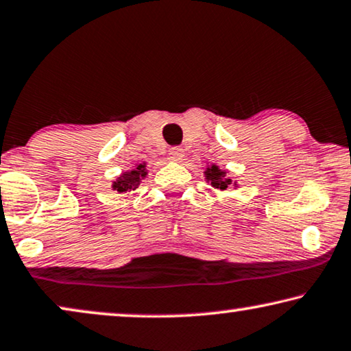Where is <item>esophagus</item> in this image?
<instances>
[{
	"instance_id": "1",
	"label": "esophagus",
	"mask_w": 351,
	"mask_h": 351,
	"mask_svg": "<svg viewBox=\"0 0 351 351\" xmlns=\"http://www.w3.org/2000/svg\"><path fill=\"white\" fill-rule=\"evenodd\" d=\"M169 157L173 162H181L182 157H184V151H182L181 147H171L169 151Z\"/></svg>"
}]
</instances>
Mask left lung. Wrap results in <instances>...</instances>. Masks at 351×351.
I'll use <instances>...</instances> for the list:
<instances>
[{"label": "left lung", "instance_id": "obj_1", "mask_svg": "<svg viewBox=\"0 0 351 351\" xmlns=\"http://www.w3.org/2000/svg\"><path fill=\"white\" fill-rule=\"evenodd\" d=\"M205 180L211 182V186H213L215 189H219V191H226L227 187L230 186L237 187V181H232L230 178L227 176V171L219 169V167L215 164L208 165V169L205 170Z\"/></svg>", "mask_w": 351, "mask_h": 351}]
</instances>
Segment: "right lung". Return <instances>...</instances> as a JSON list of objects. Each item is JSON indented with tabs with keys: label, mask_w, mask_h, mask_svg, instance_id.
<instances>
[{
	"label": "right lung",
	"mask_w": 351,
	"mask_h": 351,
	"mask_svg": "<svg viewBox=\"0 0 351 351\" xmlns=\"http://www.w3.org/2000/svg\"><path fill=\"white\" fill-rule=\"evenodd\" d=\"M147 175V169L146 164H138L135 169L127 170L124 173H121L119 176L116 178V181H112V191H117L119 194L122 192H130L135 191L138 186H140L141 180H145Z\"/></svg>",
	"instance_id": "1"
}]
</instances>
